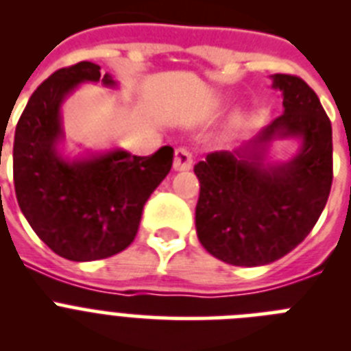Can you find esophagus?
<instances>
[{
	"instance_id": "obj_1",
	"label": "esophagus",
	"mask_w": 351,
	"mask_h": 351,
	"mask_svg": "<svg viewBox=\"0 0 351 351\" xmlns=\"http://www.w3.org/2000/svg\"><path fill=\"white\" fill-rule=\"evenodd\" d=\"M193 167V156L188 149L179 147L176 149V156H173V170L178 172H184V170H190Z\"/></svg>"
}]
</instances>
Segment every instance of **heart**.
I'll return each instance as SVG.
<instances>
[{"mask_svg":"<svg viewBox=\"0 0 351 351\" xmlns=\"http://www.w3.org/2000/svg\"><path fill=\"white\" fill-rule=\"evenodd\" d=\"M241 119H243V117H241V116H239V114H237V116L234 117V123H235V125H239V123H241Z\"/></svg>","mask_w":351,"mask_h":351,"instance_id":"heart-1","label":"heart"}]
</instances>
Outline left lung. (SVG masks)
<instances>
[{
	"mask_svg": "<svg viewBox=\"0 0 351 351\" xmlns=\"http://www.w3.org/2000/svg\"><path fill=\"white\" fill-rule=\"evenodd\" d=\"M283 95V114L258 135L216 151L195 165L200 197L198 241L210 255L241 267L280 260L302 243L332 186V126L316 93L295 75H271ZM297 138L301 147L283 164H269L272 141Z\"/></svg>",
	"mask_w": 351,
	"mask_h": 351,
	"instance_id": "1",
	"label": "left lung"
}]
</instances>
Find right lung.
I'll use <instances>...</instances> for the list:
<instances>
[{"mask_svg": "<svg viewBox=\"0 0 351 351\" xmlns=\"http://www.w3.org/2000/svg\"><path fill=\"white\" fill-rule=\"evenodd\" d=\"M116 88L110 73L80 61L54 71L31 95L14 138V184L24 218L56 255L91 262L133 243L147 198L172 169L173 149L133 156L119 147L68 158L61 105L84 82Z\"/></svg>", "mask_w": 351, "mask_h": 351, "instance_id": "right-lung-1", "label": "right lung"}]
</instances>
